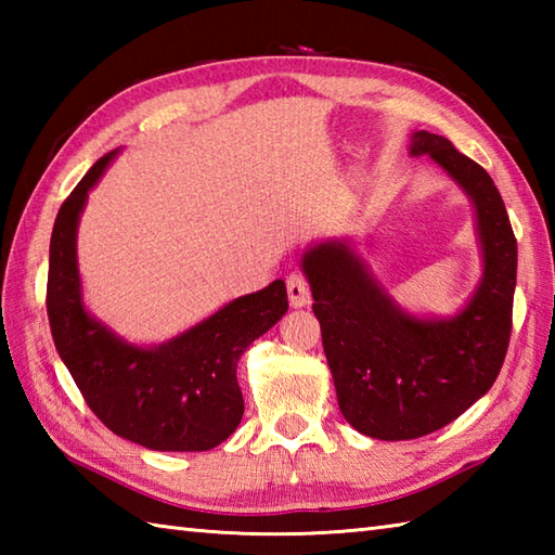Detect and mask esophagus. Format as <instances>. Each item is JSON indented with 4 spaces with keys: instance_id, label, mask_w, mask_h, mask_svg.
Wrapping results in <instances>:
<instances>
[{
    "instance_id": "1",
    "label": "esophagus",
    "mask_w": 555,
    "mask_h": 555,
    "mask_svg": "<svg viewBox=\"0 0 555 555\" xmlns=\"http://www.w3.org/2000/svg\"><path fill=\"white\" fill-rule=\"evenodd\" d=\"M286 288H288V300L293 308H305V305L310 302V288L302 274H291L286 279Z\"/></svg>"
}]
</instances>
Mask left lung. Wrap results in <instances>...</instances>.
<instances>
[{
	"label": "left lung",
	"instance_id": "obj_1",
	"mask_svg": "<svg viewBox=\"0 0 555 555\" xmlns=\"http://www.w3.org/2000/svg\"><path fill=\"white\" fill-rule=\"evenodd\" d=\"M410 155L434 159L475 203L485 274L463 310L448 320L400 310L346 241L302 255L338 408L382 441L420 439L463 415L496 382L513 328L517 241L499 188L441 135L412 133Z\"/></svg>",
	"mask_w": 555,
	"mask_h": 555
}]
</instances>
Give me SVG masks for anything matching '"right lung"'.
Returning <instances> with one entry per match:
<instances>
[{
	"mask_svg": "<svg viewBox=\"0 0 555 555\" xmlns=\"http://www.w3.org/2000/svg\"><path fill=\"white\" fill-rule=\"evenodd\" d=\"M116 157L92 164L59 209L50 241L47 314L59 358L104 427L152 451H209L243 417L235 367L288 310L286 284L235 298L167 344L140 348L90 317L80 298L76 231L90 188Z\"/></svg>",
	"mask_w": 555,
	"mask_h": 555,
	"instance_id": "right-lung-1",
	"label": "right lung"
}]
</instances>
